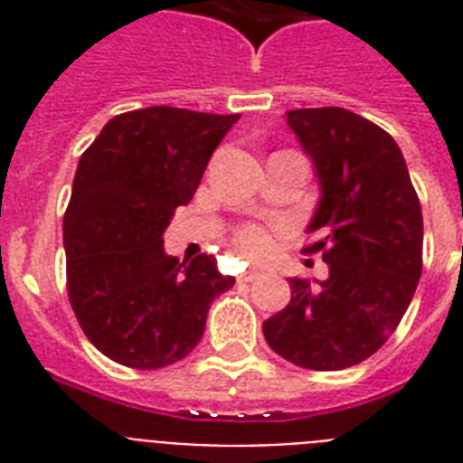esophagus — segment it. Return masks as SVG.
Returning a JSON list of instances; mask_svg holds the SVG:
<instances>
[{"label": "esophagus", "mask_w": 463, "mask_h": 463, "mask_svg": "<svg viewBox=\"0 0 463 463\" xmlns=\"http://www.w3.org/2000/svg\"><path fill=\"white\" fill-rule=\"evenodd\" d=\"M261 276V271L260 269H250V271H245V274L240 276V281H245V283H250V281H257V279H260Z\"/></svg>", "instance_id": "obj_1"}]
</instances>
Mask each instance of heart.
I'll return each mask as SVG.
<instances>
[{"label":"heart","instance_id":"1","mask_svg":"<svg viewBox=\"0 0 463 463\" xmlns=\"http://www.w3.org/2000/svg\"><path fill=\"white\" fill-rule=\"evenodd\" d=\"M235 245L245 257H264V254L271 252L274 240H271V232L267 228H261L257 223H247L235 232Z\"/></svg>","mask_w":463,"mask_h":463}]
</instances>
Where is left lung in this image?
<instances>
[{"label":"left lung","mask_w":463,"mask_h":463,"mask_svg":"<svg viewBox=\"0 0 463 463\" xmlns=\"http://www.w3.org/2000/svg\"><path fill=\"white\" fill-rule=\"evenodd\" d=\"M286 122L322 187L303 252L322 254L329 279H290V303L261 329L293 365L344 370L380 351L409 309L423 271L420 202L402 148L370 119L303 108Z\"/></svg>","instance_id":"8db88e82"}]
</instances>
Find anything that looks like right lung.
I'll return each instance as SVG.
<instances>
[{
    "label": "right lung",
    "instance_id": "1",
    "mask_svg": "<svg viewBox=\"0 0 463 463\" xmlns=\"http://www.w3.org/2000/svg\"><path fill=\"white\" fill-rule=\"evenodd\" d=\"M238 119L167 105L122 112L79 160L64 213L69 303L119 365L158 370L189 355L235 283L216 257H167L163 232Z\"/></svg>",
    "mask_w": 463,
    "mask_h": 463
}]
</instances>
